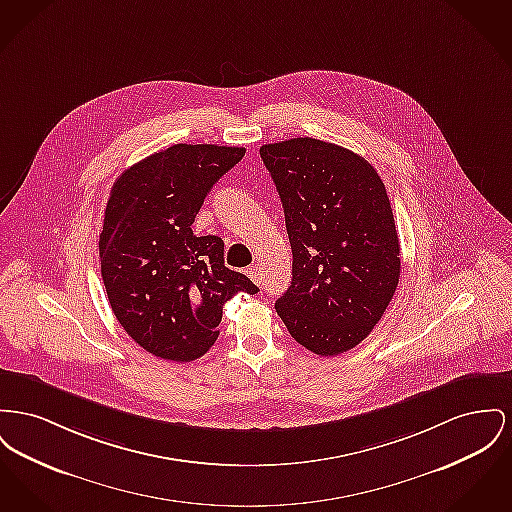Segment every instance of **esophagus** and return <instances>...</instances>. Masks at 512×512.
I'll use <instances>...</instances> for the list:
<instances>
[{"label":"esophagus","mask_w":512,"mask_h":512,"mask_svg":"<svg viewBox=\"0 0 512 512\" xmlns=\"http://www.w3.org/2000/svg\"><path fill=\"white\" fill-rule=\"evenodd\" d=\"M247 276H249L257 286H261V282H263V274H261V269H259V267H249Z\"/></svg>","instance_id":"34e87169"}]
</instances>
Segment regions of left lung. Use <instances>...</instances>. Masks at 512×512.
I'll use <instances>...</instances> for the list:
<instances>
[{
    "label": "left lung",
    "mask_w": 512,
    "mask_h": 512,
    "mask_svg": "<svg viewBox=\"0 0 512 512\" xmlns=\"http://www.w3.org/2000/svg\"><path fill=\"white\" fill-rule=\"evenodd\" d=\"M292 245L276 300L286 329L317 356L358 346L391 303L400 243L385 183L360 154L311 137L261 147Z\"/></svg>",
    "instance_id": "obj_1"
}]
</instances>
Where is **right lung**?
Segmentation results:
<instances>
[{"label":"right lung","instance_id":"right-lung-1","mask_svg":"<svg viewBox=\"0 0 512 512\" xmlns=\"http://www.w3.org/2000/svg\"><path fill=\"white\" fill-rule=\"evenodd\" d=\"M243 147L174 145L114 183L98 241L108 301L123 331L152 356L193 361L218 338L222 307L259 288L224 265V241L191 224Z\"/></svg>","mask_w":512,"mask_h":512}]
</instances>
